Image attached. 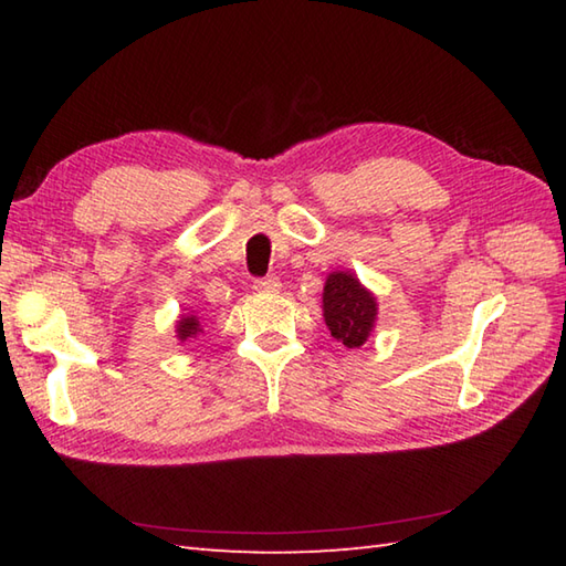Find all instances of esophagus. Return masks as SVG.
I'll return each instance as SVG.
<instances>
[{
  "label": "esophagus",
  "instance_id": "obj_1",
  "mask_svg": "<svg viewBox=\"0 0 566 566\" xmlns=\"http://www.w3.org/2000/svg\"><path fill=\"white\" fill-rule=\"evenodd\" d=\"M280 290H282V282H280V276H274V274L255 282V292H262V294H276Z\"/></svg>",
  "mask_w": 566,
  "mask_h": 566
}]
</instances>
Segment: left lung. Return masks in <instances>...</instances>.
Instances as JSON below:
<instances>
[{
	"label": "left lung",
	"mask_w": 566,
	"mask_h": 566,
	"mask_svg": "<svg viewBox=\"0 0 566 566\" xmlns=\"http://www.w3.org/2000/svg\"><path fill=\"white\" fill-rule=\"evenodd\" d=\"M377 296L350 270H335L323 284V321L345 347H363L377 328Z\"/></svg>",
	"instance_id": "1"
}]
</instances>
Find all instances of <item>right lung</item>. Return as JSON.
<instances>
[{
    "label": "right lung",
    "instance_id": "add662e5",
    "mask_svg": "<svg viewBox=\"0 0 566 566\" xmlns=\"http://www.w3.org/2000/svg\"><path fill=\"white\" fill-rule=\"evenodd\" d=\"M201 333H203V326H201V318L197 311H187V314H182L175 321V338L179 345L197 340Z\"/></svg>",
    "mask_w": 566,
    "mask_h": 566
}]
</instances>
